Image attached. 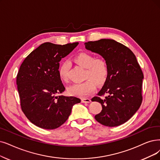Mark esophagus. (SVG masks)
<instances>
[{
  "instance_id": "34e87169",
  "label": "esophagus",
  "mask_w": 160,
  "mask_h": 160,
  "mask_svg": "<svg viewBox=\"0 0 160 160\" xmlns=\"http://www.w3.org/2000/svg\"><path fill=\"white\" fill-rule=\"evenodd\" d=\"M81 102H82V103H89V102H91V100L89 98H82L81 100Z\"/></svg>"
}]
</instances>
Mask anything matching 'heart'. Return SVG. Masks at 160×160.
Instances as JSON below:
<instances>
[{
	"mask_svg": "<svg viewBox=\"0 0 160 160\" xmlns=\"http://www.w3.org/2000/svg\"><path fill=\"white\" fill-rule=\"evenodd\" d=\"M73 62L80 67L85 69L84 82L75 83L69 86L68 92L72 96L85 98L92 94L96 90V84L103 85L108 76V66L107 62L102 58L95 57L87 52H80L75 55ZM59 78L62 81L68 80V68L66 63H63L58 69Z\"/></svg>",
	"mask_w": 160,
	"mask_h": 160,
	"instance_id": "obj_1",
	"label": "heart"
}]
</instances>
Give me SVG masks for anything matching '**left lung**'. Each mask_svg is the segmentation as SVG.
Returning a JSON list of instances; mask_svg holds the SVG:
<instances>
[{"mask_svg": "<svg viewBox=\"0 0 160 160\" xmlns=\"http://www.w3.org/2000/svg\"><path fill=\"white\" fill-rule=\"evenodd\" d=\"M85 48L101 55L108 66V76L92 101L102 106L95 119L102 125L116 127L125 123L138 110L142 101L143 73L135 55L123 44L113 39L85 43ZM107 96L102 99L100 96Z\"/></svg>", "mask_w": 160, "mask_h": 160, "instance_id": "8db88e82", "label": "left lung"}]
</instances>
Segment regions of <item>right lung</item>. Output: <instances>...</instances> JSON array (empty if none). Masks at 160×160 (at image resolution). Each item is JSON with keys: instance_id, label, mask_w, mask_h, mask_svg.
Segmentation results:
<instances>
[{"instance_id": "right-lung-1", "label": "right lung", "mask_w": 160, "mask_h": 160, "mask_svg": "<svg viewBox=\"0 0 160 160\" xmlns=\"http://www.w3.org/2000/svg\"><path fill=\"white\" fill-rule=\"evenodd\" d=\"M78 44L42 43L20 66L16 84L21 108L36 126L45 129L58 128L68 119L73 106L81 102L75 97L56 96L66 89L59 78V62Z\"/></svg>"}]
</instances>
